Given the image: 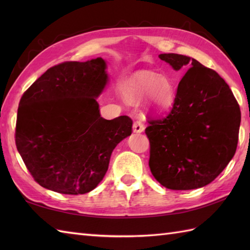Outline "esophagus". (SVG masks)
I'll return each mask as SVG.
<instances>
[{
  "instance_id": "34e87169",
  "label": "esophagus",
  "mask_w": 250,
  "mask_h": 250,
  "mask_svg": "<svg viewBox=\"0 0 250 250\" xmlns=\"http://www.w3.org/2000/svg\"><path fill=\"white\" fill-rule=\"evenodd\" d=\"M144 130H145L144 122L141 120H136L133 124V131L135 132V133H142Z\"/></svg>"
}]
</instances>
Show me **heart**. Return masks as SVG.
Wrapping results in <instances>:
<instances>
[{
	"instance_id": "b5f03b06",
	"label": "heart",
	"mask_w": 250,
	"mask_h": 250,
	"mask_svg": "<svg viewBox=\"0 0 250 250\" xmlns=\"http://www.w3.org/2000/svg\"><path fill=\"white\" fill-rule=\"evenodd\" d=\"M125 95L130 102H140L150 97L159 106H167L173 101L174 87L166 76L152 72L142 73L129 83Z\"/></svg>"
}]
</instances>
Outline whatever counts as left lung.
I'll return each instance as SVG.
<instances>
[{
	"label": "left lung",
	"instance_id": "1",
	"mask_svg": "<svg viewBox=\"0 0 250 250\" xmlns=\"http://www.w3.org/2000/svg\"><path fill=\"white\" fill-rule=\"evenodd\" d=\"M175 71L188 68L179 82L172 108L148 120L150 171L172 190L204 187L234 156L241 109L219 74L190 57L161 54Z\"/></svg>",
	"mask_w": 250,
	"mask_h": 250
}]
</instances>
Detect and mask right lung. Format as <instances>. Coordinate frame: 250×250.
<instances>
[{
	"instance_id": "obj_1",
	"label": "right lung",
	"mask_w": 250,
	"mask_h": 250,
	"mask_svg": "<svg viewBox=\"0 0 250 250\" xmlns=\"http://www.w3.org/2000/svg\"><path fill=\"white\" fill-rule=\"evenodd\" d=\"M102 58L48 68L21 97L15 141L32 177L63 194L93 190L111 152L132 133L128 116L106 120L95 98L107 83Z\"/></svg>"
}]
</instances>
